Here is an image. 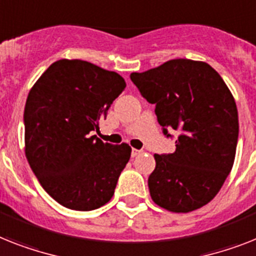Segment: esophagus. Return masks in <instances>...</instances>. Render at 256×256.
<instances>
[{"label": "esophagus", "mask_w": 256, "mask_h": 256, "mask_svg": "<svg viewBox=\"0 0 256 256\" xmlns=\"http://www.w3.org/2000/svg\"><path fill=\"white\" fill-rule=\"evenodd\" d=\"M142 153V150H137V149H132V157H137L138 154Z\"/></svg>", "instance_id": "1"}]
</instances>
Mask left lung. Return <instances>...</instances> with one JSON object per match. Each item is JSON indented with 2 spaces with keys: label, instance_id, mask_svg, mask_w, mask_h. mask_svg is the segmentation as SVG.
Returning <instances> with one entry per match:
<instances>
[{
  "label": "left lung",
  "instance_id": "8db88e82",
  "mask_svg": "<svg viewBox=\"0 0 256 256\" xmlns=\"http://www.w3.org/2000/svg\"><path fill=\"white\" fill-rule=\"evenodd\" d=\"M130 80L156 104L164 134L178 130L174 153L154 154L148 186L153 202L175 213L208 204L232 171L238 141V111L221 76L206 62L175 58Z\"/></svg>",
  "mask_w": 256,
  "mask_h": 256
}]
</instances>
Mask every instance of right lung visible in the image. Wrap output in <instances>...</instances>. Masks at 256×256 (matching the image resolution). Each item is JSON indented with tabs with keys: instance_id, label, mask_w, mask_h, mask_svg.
I'll list each match as a JSON object with an SVG mask.
<instances>
[{
	"instance_id": "right-lung-1",
	"label": "right lung",
	"mask_w": 256,
	"mask_h": 256,
	"mask_svg": "<svg viewBox=\"0 0 256 256\" xmlns=\"http://www.w3.org/2000/svg\"><path fill=\"white\" fill-rule=\"evenodd\" d=\"M126 81L84 60H58L30 90L24 107V152L48 195L74 210L108 202L130 158L128 144L90 136Z\"/></svg>"
}]
</instances>
